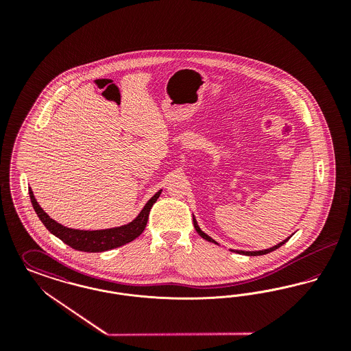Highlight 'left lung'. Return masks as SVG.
Returning <instances> with one entry per match:
<instances>
[{
	"label": "left lung",
	"mask_w": 351,
	"mask_h": 351,
	"mask_svg": "<svg viewBox=\"0 0 351 351\" xmlns=\"http://www.w3.org/2000/svg\"><path fill=\"white\" fill-rule=\"evenodd\" d=\"M193 225H195V229H196V232L200 234L201 237L204 238V239H206V241H209V242H215L216 245H218L216 241H213L209 235H206V234L204 233L202 230H201L200 228H199V225H197V222H196V219L193 218ZM289 239V238H288ZM288 239H285L283 242H280L279 245H276V246H274V247H271V249H267V250H261V251H242V250H235V252H238V254H242V255H249V256H256V255H265V254H268V252H271V251L276 250V249H279L280 246H283L284 243L288 241Z\"/></svg>",
	"instance_id": "obj_1"
}]
</instances>
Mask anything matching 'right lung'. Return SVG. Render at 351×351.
<instances>
[{
  "label": "right lung",
  "instance_id": "obj_1",
  "mask_svg": "<svg viewBox=\"0 0 351 351\" xmlns=\"http://www.w3.org/2000/svg\"><path fill=\"white\" fill-rule=\"evenodd\" d=\"M162 191L156 192L149 202L145 205L139 216L134 219L133 222L113 228V229H105V230H76L69 229L60 223H58L39 206V204L34 197L33 191L29 188L30 200L33 204L34 210L38 215L39 219L43 222V225L47 228L50 233L62 239L69 247L75 250L85 251V252H101V251L112 250L119 247L122 245H126L134 241L136 237H139L145 230L147 225V219L150 215L152 205L159 199Z\"/></svg>",
  "mask_w": 351,
  "mask_h": 351
}]
</instances>
